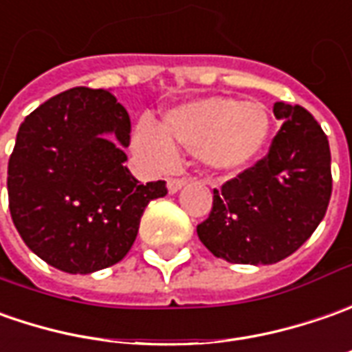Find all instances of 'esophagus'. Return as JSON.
<instances>
[{"mask_svg": "<svg viewBox=\"0 0 352 352\" xmlns=\"http://www.w3.org/2000/svg\"><path fill=\"white\" fill-rule=\"evenodd\" d=\"M187 183V177H169L167 179V188H169V192H177V190H181V188L185 187Z\"/></svg>", "mask_w": 352, "mask_h": 352, "instance_id": "34e87169", "label": "esophagus"}]
</instances>
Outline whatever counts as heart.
<instances>
[{
  "instance_id": "b5f03b06",
  "label": "heart",
  "mask_w": 352,
  "mask_h": 352,
  "mask_svg": "<svg viewBox=\"0 0 352 352\" xmlns=\"http://www.w3.org/2000/svg\"><path fill=\"white\" fill-rule=\"evenodd\" d=\"M269 130L271 118L263 104L208 97L169 111L162 128L140 120L134 150L146 164L162 171L175 165L173 144L199 153L214 169L234 171L259 155Z\"/></svg>"
}]
</instances>
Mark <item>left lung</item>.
Returning a JSON list of instances; mask_svg holds the SVG:
<instances>
[{
	"mask_svg": "<svg viewBox=\"0 0 352 352\" xmlns=\"http://www.w3.org/2000/svg\"><path fill=\"white\" fill-rule=\"evenodd\" d=\"M273 111L283 126L269 153L214 188L212 210L197 226L200 241L228 263L273 265L292 255L331 199V152L318 120L300 104Z\"/></svg>",
	"mask_w": 352,
	"mask_h": 352,
	"instance_id": "obj_1",
	"label": "left lung"
}]
</instances>
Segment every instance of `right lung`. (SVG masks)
I'll use <instances>...</instances> for the list:
<instances>
[{
    "instance_id": "1",
    "label": "right lung",
    "mask_w": 352,
    "mask_h": 352,
    "mask_svg": "<svg viewBox=\"0 0 352 352\" xmlns=\"http://www.w3.org/2000/svg\"><path fill=\"white\" fill-rule=\"evenodd\" d=\"M130 116L107 89L74 87L23 120L7 167L19 236L69 274L107 269L126 255L148 202L165 181L140 185L124 165ZM115 133L119 144L102 138Z\"/></svg>"
}]
</instances>
